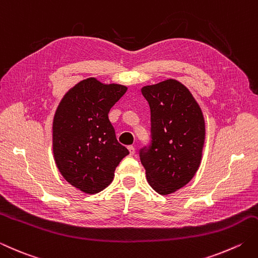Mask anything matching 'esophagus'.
I'll return each instance as SVG.
<instances>
[{
	"label": "esophagus",
	"mask_w": 258,
	"mask_h": 258,
	"mask_svg": "<svg viewBox=\"0 0 258 258\" xmlns=\"http://www.w3.org/2000/svg\"><path fill=\"white\" fill-rule=\"evenodd\" d=\"M127 149H128V151H130V155H134V154H135V148H134L133 145H130Z\"/></svg>",
	"instance_id": "1"
}]
</instances>
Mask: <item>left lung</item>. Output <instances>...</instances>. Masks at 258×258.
Masks as SVG:
<instances>
[{"label": "left lung", "mask_w": 258, "mask_h": 258, "mask_svg": "<svg viewBox=\"0 0 258 258\" xmlns=\"http://www.w3.org/2000/svg\"><path fill=\"white\" fill-rule=\"evenodd\" d=\"M142 94L151 110V135L140 149V160L151 186L169 195L188 183L199 168L203 112L189 89L173 79L145 86Z\"/></svg>", "instance_id": "left-lung-1"}]
</instances>
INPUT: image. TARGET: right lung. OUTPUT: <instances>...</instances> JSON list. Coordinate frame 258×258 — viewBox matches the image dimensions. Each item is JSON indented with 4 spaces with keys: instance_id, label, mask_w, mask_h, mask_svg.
Returning <instances> with one entry per match:
<instances>
[{
    "instance_id": "obj_1",
    "label": "right lung",
    "mask_w": 258,
    "mask_h": 258,
    "mask_svg": "<svg viewBox=\"0 0 258 258\" xmlns=\"http://www.w3.org/2000/svg\"><path fill=\"white\" fill-rule=\"evenodd\" d=\"M127 88L83 80L64 95L53 119L55 163L68 182L97 194L112 182L115 168L128 150L118 143L109 122L110 108Z\"/></svg>"
}]
</instances>
